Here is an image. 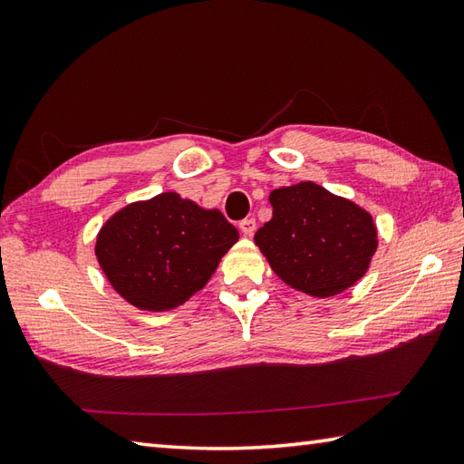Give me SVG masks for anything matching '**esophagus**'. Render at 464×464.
<instances>
[{
	"label": "esophagus",
	"instance_id": "34e87169",
	"mask_svg": "<svg viewBox=\"0 0 464 464\" xmlns=\"http://www.w3.org/2000/svg\"><path fill=\"white\" fill-rule=\"evenodd\" d=\"M239 229H241V233L245 235V237H253L255 231H257V223H255L253 217H249V219H243L239 223Z\"/></svg>",
	"mask_w": 464,
	"mask_h": 464
}]
</instances>
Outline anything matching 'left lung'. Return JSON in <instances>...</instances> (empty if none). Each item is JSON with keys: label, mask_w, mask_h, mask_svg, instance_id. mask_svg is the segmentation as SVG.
Listing matches in <instances>:
<instances>
[{"label": "left lung", "mask_w": 464, "mask_h": 464, "mask_svg": "<svg viewBox=\"0 0 464 464\" xmlns=\"http://www.w3.org/2000/svg\"><path fill=\"white\" fill-rule=\"evenodd\" d=\"M269 203L255 245L283 283L327 299L364 277L379 245L369 211L313 181L273 189Z\"/></svg>", "instance_id": "1"}]
</instances>
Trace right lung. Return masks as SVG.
<instances>
[{"mask_svg": "<svg viewBox=\"0 0 464 464\" xmlns=\"http://www.w3.org/2000/svg\"><path fill=\"white\" fill-rule=\"evenodd\" d=\"M237 241L219 209L167 191L113 213L97 233L95 257L127 303L160 313L201 291Z\"/></svg>", "mask_w": 464, "mask_h": 464, "instance_id": "add662e5", "label": "right lung"}]
</instances>
